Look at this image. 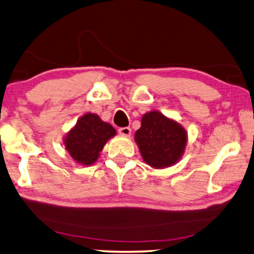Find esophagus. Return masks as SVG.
Segmentation results:
<instances>
[{"label": "esophagus", "mask_w": 254, "mask_h": 254, "mask_svg": "<svg viewBox=\"0 0 254 254\" xmlns=\"http://www.w3.org/2000/svg\"><path fill=\"white\" fill-rule=\"evenodd\" d=\"M119 133H120V135L128 137V136L131 135V128L127 127H120V128H119Z\"/></svg>", "instance_id": "esophagus-1"}]
</instances>
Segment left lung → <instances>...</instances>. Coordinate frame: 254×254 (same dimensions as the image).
<instances>
[{"mask_svg": "<svg viewBox=\"0 0 254 254\" xmlns=\"http://www.w3.org/2000/svg\"><path fill=\"white\" fill-rule=\"evenodd\" d=\"M134 140L144 162L156 169L174 166L183 157L187 132L182 124L158 111L143 114Z\"/></svg>", "mask_w": 254, "mask_h": 254, "instance_id": "left-lung-1", "label": "left lung"}]
</instances>
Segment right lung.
Returning a JSON list of instances; mask_svg holds the SVG:
<instances>
[{"instance_id":"add662e5","label":"right lung","mask_w":254,"mask_h":254,"mask_svg":"<svg viewBox=\"0 0 254 254\" xmlns=\"http://www.w3.org/2000/svg\"><path fill=\"white\" fill-rule=\"evenodd\" d=\"M117 134L110 123L102 121L97 114L86 113L64 137V145L77 163L91 166L97 161L107 141Z\"/></svg>"}]
</instances>
